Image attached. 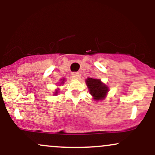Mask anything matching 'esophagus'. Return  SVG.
Wrapping results in <instances>:
<instances>
[{
    "label": "esophagus",
    "mask_w": 155,
    "mask_h": 155,
    "mask_svg": "<svg viewBox=\"0 0 155 155\" xmlns=\"http://www.w3.org/2000/svg\"><path fill=\"white\" fill-rule=\"evenodd\" d=\"M71 77L73 79H78L81 77V74L79 72H74L71 74Z\"/></svg>",
    "instance_id": "34e87169"
}]
</instances>
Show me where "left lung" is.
Returning a JSON list of instances; mask_svg holds the SVG:
<instances>
[{"instance_id":"1","label":"left lung","mask_w":155,"mask_h":155,"mask_svg":"<svg viewBox=\"0 0 155 155\" xmlns=\"http://www.w3.org/2000/svg\"><path fill=\"white\" fill-rule=\"evenodd\" d=\"M87 86L88 87L90 93L93 96L96 101L103 100L106 97L108 91V88L101 81L100 79L88 78L86 79Z\"/></svg>"}]
</instances>
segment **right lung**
<instances>
[{
    "label": "right lung",
    "instance_id": "1",
    "mask_svg": "<svg viewBox=\"0 0 155 155\" xmlns=\"http://www.w3.org/2000/svg\"><path fill=\"white\" fill-rule=\"evenodd\" d=\"M64 81V79H63V81H62V83H63ZM57 93H58V90H57V92H55V93L54 94V95H57Z\"/></svg>",
    "mask_w": 155,
    "mask_h": 155
}]
</instances>
